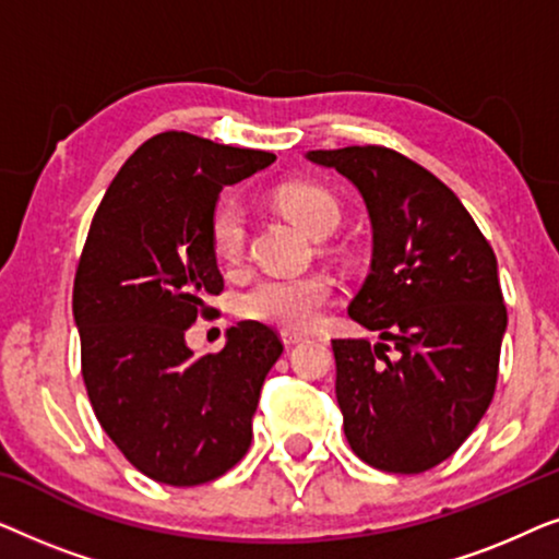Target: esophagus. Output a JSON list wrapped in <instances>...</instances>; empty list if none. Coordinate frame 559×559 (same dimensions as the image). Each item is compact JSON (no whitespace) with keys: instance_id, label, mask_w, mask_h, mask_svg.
<instances>
[{"instance_id":"esophagus-1","label":"esophagus","mask_w":559,"mask_h":559,"mask_svg":"<svg viewBox=\"0 0 559 559\" xmlns=\"http://www.w3.org/2000/svg\"><path fill=\"white\" fill-rule=\"evenodd\" d=\"M300 341H302L300 333H289V331L282 333V343H285V346H295V343H300Z\"/></svg>"}]
</instances>
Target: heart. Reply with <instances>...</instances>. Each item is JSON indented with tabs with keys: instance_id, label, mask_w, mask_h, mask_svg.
<instances>
[{
	"instance_id": "b5f03b06",
	"label": "heart",
	"mask_w": 559,
	"mask_h": 559,
	"mask_svg": "<svg viewBox=\"0 0 559 559\" xmlns=\"http://www.w3.org/2000/svg\"><path fill=\"white\" fill-rule=\"evenodd\" d=\"M272 203L316 239H325L341 221V205L328 190L308 182H287L272 193ZM211 249L224 266L241 262L247 247V213L236 198H224L211 216ZM335 282L325 272L302 277H262L243 289L239 312L257 323L302 333L318 323L331 305Z\"/></svg>"
}]
</instances>
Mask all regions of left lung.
<instances>
[{
	"label": "left lung",
	"instance_id": "8db88e82",
	"mask_svg": "<svg viewBox=\"0 0 559 559\" xmlns=\"http://www.w3.org/2000/svg\"><path fill=\"white\" fill-rule=\"evenodd\" d=\"M305 157L354 182L373 234L348 316L381 341H333L343 432L373 468L430 471L493 400L507 305L491 243L453 190L400 152L366 144Z\"/></svg>",
	"mask_w": 559,
	"mask_h": 559
}]
</instances>
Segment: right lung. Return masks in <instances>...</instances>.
<instances>
[{
	"label": "right lung",
	"instance_id": "obj_1",
	"mask_svg": "<svg viewBox=\"0 0 559 559\" xmlns=\"http://www.w3.org/2000/svg\"><path fill=\"white\" fill-rule=\"evenodd\" d=\"M272 163V152L163 132L121 165L91 221L73 285L83 381L104 432L159 484H209L251 445L282 341L241 320L218 354L195 358L186 331L224 289L209 236L218 193Z\"/></svg>",
	"mask_w": 559,
	"mask_h": 559
}]
</instances>
